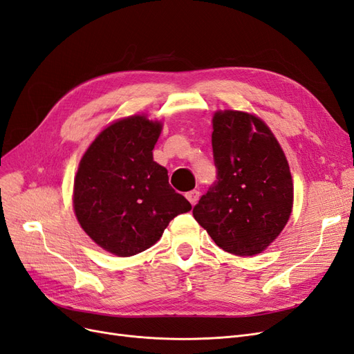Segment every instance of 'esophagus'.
Wrapping results in <instances>:
<instances>
[{"mask_svg": "<svg viewBox=\"0 0 354 354\" xmlns=\"http://www.w3.org/2000/svg\"><path fill=\"white\" fill-rule=\"evenodd\" d=\"M187 198H188V201L194 206V204H196V203L198 201V198H200V191L192 189V191L187 192Z\"/></svg>", "mask_w": 354, "mask_h": 354, "instance_id": "1", "label": "esophagus"}]
</instances>
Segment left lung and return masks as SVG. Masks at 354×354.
<instances>
[{
  "instance_id": "left-lung-1",
  "label": "left lung",
  "mask_w": 354,
  "mask_h": 354,
  "mask_svg": "<svg viewBox=\"0 0 354 354\" xmlns=\"http://www.w3.org/2000/svg\"><path fill=\"white\" fill-rule=\"evenodd\" d=\"M216 180L194 206L213 241L235 256H254L287 225L292 179L281 145L259 118L218 111L212 133Z\"/></svg>"
}]
</instances>
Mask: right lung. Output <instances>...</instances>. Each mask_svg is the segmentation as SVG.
Masks as SVG:
<instances>
[{"label":"right lung","instance_id":"add662e5","mask_svg":"<svg viewBox=\"0 0 354 354\" xmlns=\"http://www.w3.org/2000/svg\"><path fill=\"white\" fill-rule=\"evenodd\" d=\"M162 124L132 116L110 124L89 145L75 178L73 206L84 231L107 252L128 257L150 248L166 226L191 210L153 160Z\"/></svg>","mask_w":354,"mask_h":354}]
</instances>
